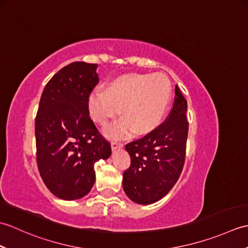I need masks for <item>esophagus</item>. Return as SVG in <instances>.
Masks as SVG:
<instances>
[{
    "label": "esophagus",
    "mask_w": 248,
    "mask_h": 248,
    "mask_svg": "<svg viewBox=\"0 0 248 248\" xmlns=\"http://www.w3.org/2000/svg\"><path fill=\"white\" fill-rule=\"evenodd\" d=\"M110 146H112V149L113 150H118V149L123 148L124 144L123 143H118V141H113V143L110 144Z\"/></svg>",
    "instance_id": "34e87169"
}]
</instances>
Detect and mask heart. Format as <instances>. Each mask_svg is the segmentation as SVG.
Here are the masks:
<instances>
[{"label": "heart", "mask_w": 248, "mask_h": 248, "mask_svg": "<svg viewBox=\"0 0 248 248\" xmlns=\"http://www.w3.org/2000/svg\"><path fill=\"white\" fill-rule=\"evenodd\" d=\"M170 97V83L163 75H129L115 80L108 92L94 89L88 109L92 118L103 124L121 108L124 117L103 129L109 139L124 138L132 131L141 135L160 124Z\"/></svg>", "instance_id": "heart-1"}]
</instances>
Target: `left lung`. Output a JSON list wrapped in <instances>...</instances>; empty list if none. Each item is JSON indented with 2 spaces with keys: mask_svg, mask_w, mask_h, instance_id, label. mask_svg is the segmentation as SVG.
<instances>
[{
  "mask_svg": "<svg viewBox=\"0 0 248 248\" xmlns=\"http://www.w3.org/2000/svg\"><path fill=\"white\" fill-rule=\"evenodd\" d=\"M168 118L144 138L125 145L131 165L124 172L123 187L132 202L150 204L170 191L182 171L187 140V103L176 85Z\"/></svg>",
  "mask_w": 248,
  "mask_h": 248,
  "instance_id": "obj_1",
  "label": "left lung"
}]
</instances>
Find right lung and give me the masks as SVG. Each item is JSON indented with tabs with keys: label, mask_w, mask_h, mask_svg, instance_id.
Returning a JSON list of instances; mask_svg holds the SVG:
<instances>
[{
	"label": "right lung",
	"mask_w": 248,
	"mask_h": 248,
	"mask_svg": "<svg viewBox=\"0 0 248 248\" xmlns=\"http://www.w3.org/2000/svg\"><path fill=\"white\" fill-rule=\"evenodd\" d=\"M96 64L71 62L46 84L35 120L37 164L56 197L83 198L96 180L93 165L112 150L89 117L88 98L99 78Z\"/></svg>",
	"instance_id": "1"
}]
</instances>
